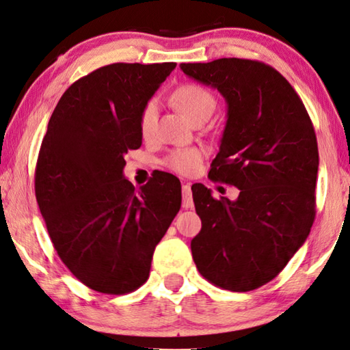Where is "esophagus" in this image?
I'll use <instances>...</instances> for the list:
<instances>
[{
	"instance_id": "1",
	"label": "esophagus",
	"mask_w": 350,
	"mask_h": 350,
	"mask_svg": "<svg viewBox=\"0 0 350 350\" xmlns=\"http://www.w3.org/2000/svg\"><path fill=\"white\" fill-rule=\"evenodd\" d=\"M183 208H186V209H192L193 208L192 191H191V185H189V183H186V185H183Z\"/></svg>"
}]
</instances>
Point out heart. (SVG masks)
<instances>
[{"label": "heart", "mask_w": 350, "mask_h": 350, "mask_svg": "<svg viewBox=\"0 0 350 350\" xmlns=\"http://www.w3.org/2000/svg\"><path fill=\"white\" fill-rule=\"evenodd\" d=\"M172 100L176 108L186 114L191 121H197L200 118L211 116L215 110V97L209 93L208 90L200 87V85L186 83L181 85L175 90ZM158 124V105L154 100H148L142 107L139 114V131L144 139L153 137L157 131ZM200 159H202V152L197 148H185V150H176L169 157L167 165L181 175H191L197 170Z\"/></svg>", "instance_id": "b5f03b06"}]
</instances>
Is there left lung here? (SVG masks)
<instances>
[{"label": "left lung", "mask_w": 350, "mask_h": 350, "mask_svg": "<svg viewBox=\"0 0 350 350\" xmlns=\"http://www.w3.org/2000/svg\"><path fill=\"white\" fill-rule=\"evenodd\" d=\"M180 68L225 97L226 125L209 175L240 191L231 202L192 186L202 219L191 242L193 262L217 287L259 288L310 234L319 165L313 124L287 79L265 63L219 59Z\"/></svg>", "instance_id": "8db88e82"}]
</instances>
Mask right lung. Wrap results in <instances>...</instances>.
Masks as SVG:
<instances>
[{
	"mask_svg": "<svg viewBox=\"0 0 350 350\" xmlns=\"http://www.w3.org/2000/svg\"><path fill=\"white\" fill-rule=\"evenodd\" d=\"M176 63H113L60 97L40 147L36 197L57 254L91 290L124 295L148 279L154 246L181 206L176 176L135 191L124 176L142 144L139 114Z\"/></svg>",
	"mask_w": 350,
	"mask_h": 350,
	"instance_id": "obj_1",
	"label": "right lung"
}]
</instances>
